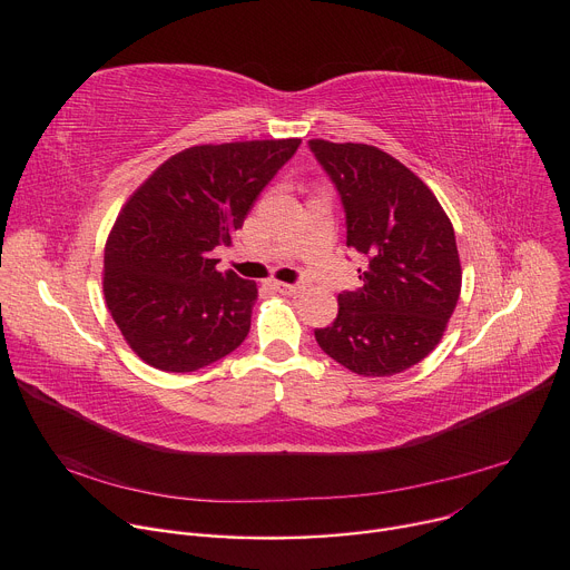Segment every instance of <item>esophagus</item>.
Masks as SVG:
<instances>
[{
    "label": "esophagus",
    "instance_id": "obj_1",
    "mask_svg": "<svg viewBox=\"0 0 570 570\" xmlns=\"http://www.w3.org/2000/svg\"><path fill=\"white\" fill-rule=\"evenodd\" d=\"M274 287H276V292H281V294H289V296H292V294H298V292L304 289L306 285L298 281V283H276Z\"/></svg>",
    "mask_w": 570,
    "mask_h": 570
}]
</instances>
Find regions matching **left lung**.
<instances>
[{"instance_id":"left-lung-1","label":"left lung","mask_w":570,"mask_h":570,"mask_svg":"<svg viewBox=\"0 0 570 570\" xmlns=\"http://www.w3.org/2000/svg\"><path fill=\"white\" fill-rule=\"evenodd\" d=\"M345 209L347 246L367 264L338 294V317L317 345L347 371L389 377L423 361L444 336L460 296L455 232L432 190L371 145L311 140Z\"/></svg>"}]
</instances>
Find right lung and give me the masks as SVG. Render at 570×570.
I'll list each match as a JSON object with an SVG mask.
<instances>
[{
    "instance_id": "obj_1",
    "label": "right lung",
    "mask_w": 570,
    "mask_h": 570,
    "mask_svg": "<svg viewBox=\"0 0 570 570\" xmlns=\"http://www.w3.org/2000/svg\"><path fill=\"white\" fill-rule=\"evenodd\" d=\"M301 140L190 147L130 195L106 244L104 292L121 336L165 373H193L237 350L257 285L216 272L259 193Z\"/></svg>"
}]
</instances>
